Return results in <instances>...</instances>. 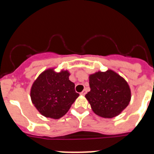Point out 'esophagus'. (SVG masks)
Masks as SVG:
<instances>
[{"label": "esophagus", "mask_w": 154, "mask_h": 154, "mask_svg": "<svg viewBox=\"0 0 154 154\" xmlns=\"http://www.w3.org/2000/svg\"><path fill=\"white\" fill-rule=\"evenodd\" d=\"M86 92H87L86 89H84V90L82 91V92L81 93H80V94H81V95H82V96H85V94H86Z\"/></svg>", "instance_id": "1"}]
</instances>
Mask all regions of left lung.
<instances>
[{"instance_id":"1","label":"left lung","mask_w":154,"mask_h":154,"mask_svg":"<svg viewBox=\"0 0 154 154\" xmlns=\"http://www.w3.org/2000/svg\"><path fill=\"white\" fill-rule=\"evenodd\" d=\"M90 92L85 96L92 111L103 118H112L126 108L131 99L127 82L119 74L108 69L89 75Z\"/></svg>"}]
</instances>
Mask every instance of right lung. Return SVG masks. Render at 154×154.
<instances>
[{
    "mask_svg": "<svg viewBox=\"0 0 154 154\" xmlns=\"http://www.w3.org/2000/svg\"><path fill=\"white\" fill-rule=\"evenodd\" d=\"M69 75L68 70L56 72L55 68H50L42 72L31 85V102L46 118L60 119L79 96Z\"/></svg>",
    "mask_w": 154,
    "mask_h": 154,
    "instance_id": "obj_1",
    "label": "right lung"
}]
</instances>
